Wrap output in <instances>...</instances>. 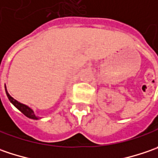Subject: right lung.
<instances>
[{
  "label": "right lung",
  "instance_id": "obj_1",
  "mask_svg": "<svg viewBox=\"0 0 158 158\" xmlns=\"http://www.w3.org/2000/svg\"><path fill=\"white\" fill-rule=\"evenodd\" d=\"M6 94H7V96H8L9 100L10 101V102H12V104L16 107L17 109H18L22 113L24 114V116H26L27 118H32V119H37V117L35 116V114H34V112L32 111V110H31V109H30L29 107L26 106V105H24V104H22V103L18 102L16 101V100L14 99L13 97H11L10 95L9 94V93L7 92V91H6Z\"/></svg>",
  "mask_w": 158,
  "mask_h": 158
}]
</instances>
